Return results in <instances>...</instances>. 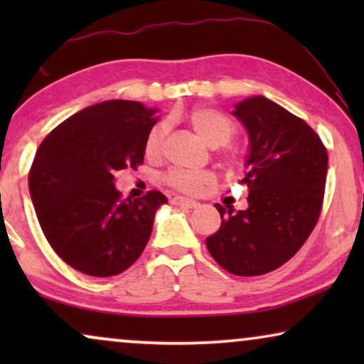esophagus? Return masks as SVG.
I'll use <instances>...</instances> for the list:
<instances>
[{
  "label": "esophagus",
  "instance_id": "34e87169",
  "mask_svg": "<svg viewBox=\"0 0 364 364\" xmlns=\"http://www.w3.org/2000/svg\"><path fill=\"white\" fill-rule=\"evenodd\" d=\"M172 203L173 205H181L187 208H196L198 205L197 200H192V198H186V197H173Z\"/></svg>",
  "mask_w": 364,
  "mask_h": 364
}]
</instances>
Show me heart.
Wrapping results in <instances>:
<instances>
[{
	"label": "heart",
	"instance_id": "heart-1",
	"mask_svg": "<svg viewBox=\"0 0 364 364\" xmlns=\"http://www.w3.org/2000/svg\"><path fill=\"white\" fill-rule=\"evenodd\" d=\"M191 126L198 134L203 142L210 147L225 146L235 137L237 124L233 122L227 114L212 107H197L193 109L188 116ZM168 131V124L161 121L149 129L146 142H144V152L147 157H157L162 152L164 142H166ZM225 161L228 166H235L238 162L237 154L233 151H227ZM164 182L173 191L182 193H200L215 182V176L210 171H186V168H171L164 173Z\"/></svg>",
	"mask_w": 364,
	"mask_h": 364
}]
</instances>
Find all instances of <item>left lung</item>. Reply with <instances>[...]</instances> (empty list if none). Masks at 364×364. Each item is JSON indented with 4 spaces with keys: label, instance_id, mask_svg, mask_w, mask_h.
I'll list each match as a JSON object with an SVG mask.
<instances>
[{
    "label": "left lung",
    "instance_id": "left-lung-1",
    "mask_svg": "<svg viewBox=\"0 0 364 364\" xmlns=\"http://www.w3.org/2000/svg\"><path fill=\"white\" fill-rule=\"evenodd\" d=\"M250 137L248 207L215 203L222 225L207 237L218 265L238 277L277 270L303 247L320 218L328 171L321 139L303 119L257 96L233 111Z\"/></svg>",
    "mask_w": 364,
    "mask_h": 364
}]
</instances>
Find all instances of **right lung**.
<instances>
[{
    "label": "right lung",
    "instance_id": "1",
    "mask_svg": "<svg viewBox=\"0 0 364 364\" xmlns=\"http://www.w3.org/2000/svg\"><path fill=\"white\" fill-rule=\"evenodd\" d=\"M136 101H106L54 127L29 168V193L53 250L74 270L114 277L141 257L154 215L167 197L151 191L122 198L114 173L144 162V142L157 119Z\"/></svg>",
    "mask_w": 364,
    "mask_h": 364
}]
</instances>
